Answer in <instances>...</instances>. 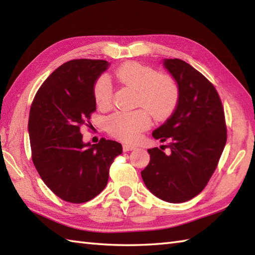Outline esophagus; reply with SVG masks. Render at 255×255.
I'll use <instances>...</instances> for the list:
<instances>
[{
	"label": "esophagus",
	"mask_w": 255,
	"mask_h": 255,
	"mask_svg": "<svg viewBox=\"0 0 255 255\" xmlns=\"http://www.w3.org/2000/svg\"><path fill=\"white\" fill-rule=\"evenodd\" d=\"M123 149H124L125 152H127V151H131V150L137 149V147H136V145H133V144H124Z\"/></svg>",
	"instance_id": "1"
}]
</instances>
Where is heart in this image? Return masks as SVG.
<instances>
[{
	"label": "heart",
	"mask_w": 255,
	"mask_h": 255,
	"mask_svg": "<svg viewBox=\"0 0 255 255\" xmlns=\"http://www.w3.org/2000/svg\"><path fill=\"white\" fill-rule=\"evenodd\" d=\"M115 77L125 85L138 91V104L145 110L116 112L106 119L108 132L123 141H136L150 126L151 115L165 118L175 110L180 99V89L170 75L159 74L155 69L138 62H128L119 67ZM96 104L102 108L110 107L113 100L111 80L103 75L94 85Z\"/></svg>",
	"instance_id": "1"
}]
</instances>
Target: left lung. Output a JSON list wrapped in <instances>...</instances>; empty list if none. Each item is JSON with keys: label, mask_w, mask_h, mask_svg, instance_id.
Returning a JSON list of instances; mask_svg holds the SVG:
<instances>
[{"label": "left lung", "mask_w": 255, "mask_h": 255, "mask_svg": "<svg viewBox=\"0 0 255 255\" xmlns=\"http://www.w3.org/2000/svg\"><path fill=\"white\" fill-rule=\"evenodd\" d=\"M164 68L180 89L172 115L152 132L170 152L149 149L141 171L145 186L169 203H184L203 191L213 175L227 141L224 107L215 86L181 59H164Z\"/></svg>", "instance_id": "8db88e82"}]
</instances>
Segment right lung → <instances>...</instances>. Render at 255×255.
I'll use <instances>...</instances> for the list:
<instances>
[{"label":"right lung","mask_w":255,"mask_h":255,"mask_svg":"<svg viewBox=\"0 0 255 255\" xmlns=\"http://www.w3.org/2000/svg\"><path fill=\"white\" fill-rule=\"evenodd\" d=\"M105 60L75 59L56 69L38 90L30 107L31 159L46 185L69 203L89 202L105 188L122 144L102 138L83 142L81 126L96 110L94 84ZM90 124V123H89Z\"/></svg>","instance_id":"1"}]
</instances>
